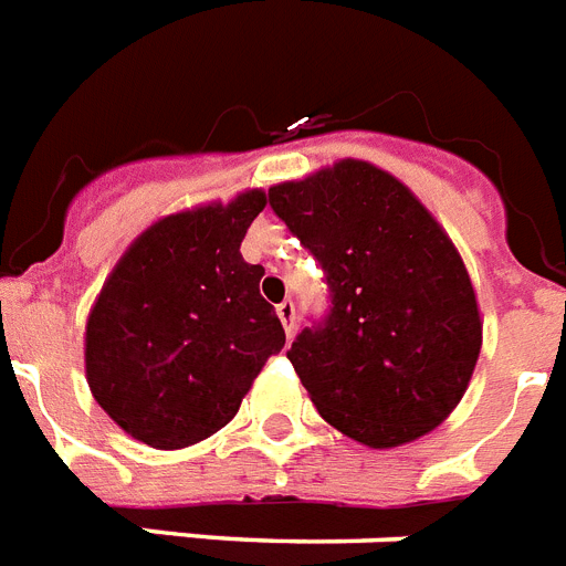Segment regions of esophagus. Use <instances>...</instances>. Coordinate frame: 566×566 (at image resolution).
Instances as JSON below:
<instances>
[{"label":"esophagus","instance_id":"34e87169","mask_svg":"<svg viewBox=\"0 0 566 566\" xmlns=\"http://www.w3.org/2000/svg\"><path fill=\"white\" fill-rule=\"evenodd\" d=\"M275 314H279V319H282L284 334L291 337L293 328H296V305H293L291 298H287V302H282V305L275 307Z\"/></svg>","mask_w":566,"mask_h":566}]
</instances>
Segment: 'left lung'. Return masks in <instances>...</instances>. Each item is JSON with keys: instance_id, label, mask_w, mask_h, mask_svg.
Returning a JSON list of instances; mask_svg holds the SVG:
<instances>
[{"instance_id": "left-lung-1", "label": "left lung", "mask_w": 566, "mask_h": 566, "mask_svg": "<svg viewBox=\"0 0 566 566\" xmlns=\"http://www.w3.org/2000/svg\"><path fill=\"white\" fill-rule=\"evenodd\" d=\"M268 197L328 291V311L287 352L319 416L369 448L442 424L482 343L474 287L442 227L410 188L357 159Z\"/></svg>"}]
</instances>
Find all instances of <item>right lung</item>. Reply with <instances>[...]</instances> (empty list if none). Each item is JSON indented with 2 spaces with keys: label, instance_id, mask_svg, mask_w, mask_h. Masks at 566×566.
Segmentation results:
<instances>
[{
  "label": "right lung",
  "instance_id": "add662e5",
  "mask_svg": "<svg viewBox=\"0 0 566 566\" xmlns=\"http://www.w3.org/2000/svg\"><path fill=\"white\" fill-rule=\"evenodd\" d=\"M268 197L247 191L159 220L124 252L86 323L95 401L150 448H188L229 424L284 346L261 264L241 241Z\"/></svg>",
  "mask_w": 566,
  "mask_h": 566
}]
</instances>
